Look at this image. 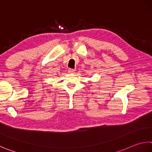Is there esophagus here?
<instances>
[{
	"mask_svg": "<svg viewBox=\"0 0 152 152\" xmlns=\"http://www.w3.org/2000/svg\"><path fill=\"white\" fill-rule=\"evenodd\" d=\"M74 72H75V70H73V69H69V70H68V73L74 74Z\"/></svg>",
	"mask_w": 152,
	"mask_h": 152,
	"instance_id": "esophagus-1",
	"label": "esophagus"
}]
</instances>
